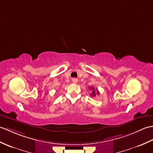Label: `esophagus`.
<instances>
[{
  "instance_id": "34e87169",
  "label": "esophagus",
  "mask_w": 153,
  "mask_h": 153,
  "mask_svg": "<svg viewBox=\"0 0 153 153\" xmlns=\"http://www.w3.org/2000/svg\"><path fill=\"white\" fill-rule=\"evenodd\" d=\"M72 82L76 83L77 82V79H76V78H72Z\"/></svg>"
}]
</instances>
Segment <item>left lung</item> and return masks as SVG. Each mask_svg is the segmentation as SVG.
<instances>
[{
  "label": "left lung",
  "instance_id": "8db88e82",
  "mask_svg": "<svg viewBox=\"0 0 153 153\" xmlns=\"http://www.w3.org/2000/svg\"><path fill=\"white\" fill-rule=\"evenodd\" d=\"M89 88L90 89H91V91H92V92H91V97H94L95 96H96V94H98V91H96L95 90H94V88H93V87H89Z\"/></svg>",
  "mask_w": 153,
  "mask_h": 153
}]
</instances>
